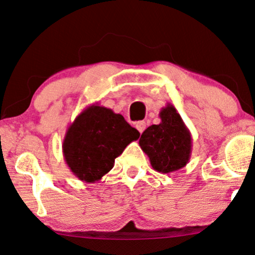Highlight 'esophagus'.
<instances>
[{"mask_svg": "<svg viewBox=\"0 0 255 255\" xmlns=\"http://www.w3.org/2000/svg\"><path fill=\"white\" fill-rule=\"evenodd\" d=\"M135 128L139 130V133H142L146 128V122L145 121H139L135 124Z\"/></svg>", "mask_w": 255, "mask_h": 255, "instance_id": "34e87169", "label": "esophagus"}]
</instances>
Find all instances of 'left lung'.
Returning <instances> with one entry per match:
<instances>
[{"mask_svg":"<svg viewBox=\"0 0 255 255\" xmlns=\"http://www.w3.org/2000/svg\"><path fill=\"white\" fill-rule=\"evenodd\" d=\"M160 124L149 126L139 140V145L152 167L167 174L188 164L192 151L191 131L184 124L172 104L167 103L159 113Z\"/></svg>","mask_w":255,"mask_h":255,"instance_id":"8db88e82","label":"left lung"}]
</instances>
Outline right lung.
<instances>
[{
    "mask_svg": "<svg viewBox=\"0 0 255 255\" xmlns=\"http://www.w3.org/2000/svg\"><path fill=\"white\" fill-rule=\"evenodd\" d=\"M140 133L127 124L121 114L93 103L76 116L63 140V155L73 176L85 183H95L114 167Z\"/></svg>",
    "mask_w": 255,
    "mask_h": 255,
    "instance_id": "right-lung-1",
    "label": "right lung"
}]
</instances>
